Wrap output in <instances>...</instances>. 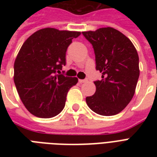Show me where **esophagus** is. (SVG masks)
Listing matches in <instances>:
<instances>
[{
    "mask_svg": "<svg viewBox=\"0 0 157 157\" xmlns=\"http://www.w3.org/2000/svg\"><path fill=\"white\" fill-rule=\"evenodd\" d=\"M86 81H87V80H86V79H85V80H81V79H79V82H80L81 84L85 83V82H86Z\"/></svg>",
    "mask_w": 157,
    "mask_h": 157,
    "instance_id": "1",
    "label": "esophagus"
}]
</instances>
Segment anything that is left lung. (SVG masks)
<instances>
[{
  "label": "left lung",
  "instance_id": "8db88e82",
  "mask_svg": "<svg viewBox=\"0 0 157 157\" xmlns=\"http://www.w3.org/2000/svg\"><path fill=\"white\" fill-rule=\"evenodd\" d=\"M82 34L93 45L96 70L102 72V80L94 82L95 93L86 97V103L97 114H118L135 93L139 77L138 52L131 40L115 28H102Z\"/></svg>",
  "mask_w": 157,
  "mask_h": 157
}]
</instances>
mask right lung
Here are the masks:
<instances>
[{
	"label": "right lung",
	"instance_id": "right-lung-1",
	"mask_svg": "<svg viewBox=\"0 0 157 157\" xmlns=\"http://www.w3.org/2000/svg\"><path fill=\"white\" fill-rule=\"evenodd\" d=\"M80 32L46 28L25 40L13 65V81L23 105L33 115L50 118L65 106L67 94L78 82L61 74L66 51Z\"/></svg>",
	"mask_w": 157,
	"mask_h": 157
}]
</instances>
